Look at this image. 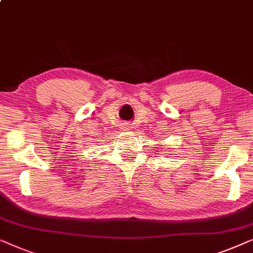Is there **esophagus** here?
I'll return each mask as SVG.
<instances>
[{"label":"esophagus","instance_id":"34e87169","mask_svg":"<svg viewBox=\"0 0 253 253\" xmlns=\"http://www.w3.org/2000/svg\"><path fill=\"white\" fill-rule=\"evenodd\" d=\"M131 128H133V127H131L130 125H127V124H126V125L123 126V130L124 131H130Z\"/></svg>","mask_w":253,"mask_h":253}]
</instances>
